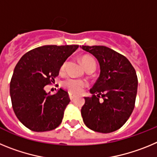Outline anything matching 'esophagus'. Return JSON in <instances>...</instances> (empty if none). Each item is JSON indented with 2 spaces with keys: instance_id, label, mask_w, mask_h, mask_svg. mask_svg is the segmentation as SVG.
I'll list each match as a JSON object with an SVG mask.
<instances>
[{
  "instance_id": "34e87169",
  "label": "esophagus",
  "mask_w": 157,
  "mask_h": 157,
  "mask_svg": "<svg viewBox=\"0 0 157 157\" xmlns=\"http://www.w3.org/2000/svg\"><path fill=\"white\" fill-rule=\"evenodd\" d=\"M69 98H70L71 100H73L74 99V95L72 94H71V93H69Z\"/></svg>"
}]
</instances>
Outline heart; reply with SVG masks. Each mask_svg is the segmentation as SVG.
<instances>
[{
    "instance_id": "b5f03b06",
    "label": "heart",
    "mask_w": 157,
    "mask_h": 157,
    "mask_svg": "<svg viewBox=\"0 0 157 157\" xmlns=\"http://www.w3.org/2000/svg\"><path fill=\"white\" fill-rule=\"evenodd\" d=\"M81 60L86 70H87L90 67H96L95 60L91 56H83ZM65 67H66V62H64L60 67V69H59L60 72H63L64 71ZM62 86L68 92L74 94H78L82 92L83 90L88 86V84L85 80L77 79V78H67L62 82Z\"/></svg>"
}]
</instances>
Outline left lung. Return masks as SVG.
Returning a JSON list of instances; mask_svg holds the SVG:
<instances>
[{"label":"left lung","instance_id":"left-lung-1","mask_svg":"<svg viewBox=\"0 0 157 157\" xmlns=\"http://www.w3.org/2000/svg\"><path fill=\"white\" fill-rule=\"evenodd\" d=\"M100 63L101 74L85 98L81 109L84 123L90 130L111 133L125 124L135 105L138 77L127 57L102 45H82ZM102 98V101L100 98Z\"/></svg>","mask_w":157,"mask_h":157}]
</instances>
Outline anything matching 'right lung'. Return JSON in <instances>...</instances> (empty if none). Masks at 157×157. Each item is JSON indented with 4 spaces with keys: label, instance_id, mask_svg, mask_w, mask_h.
Returning a JSON list of instances; mask_svg holds the SVG:
<instances>
[{
    "label": "right lung",
    "instance_id": "obj_1",
    "mask_svg": "<svg viewBox=\"0 0 157 157\" xmlns=\"http://www.w3.org/2000/svg\"><path fill=\"white\" fill-rule=\"evenodd\" d=\"M78 45H44L24 54L14 69L10 82L12 109L18 120L30 130L44 132L61 123L68 94L59 89L47 94L45 86L54 81L60 67Z\"/></svg>",
    "mask_w": 157,
    "mask_h": 157
}]
</instances>
